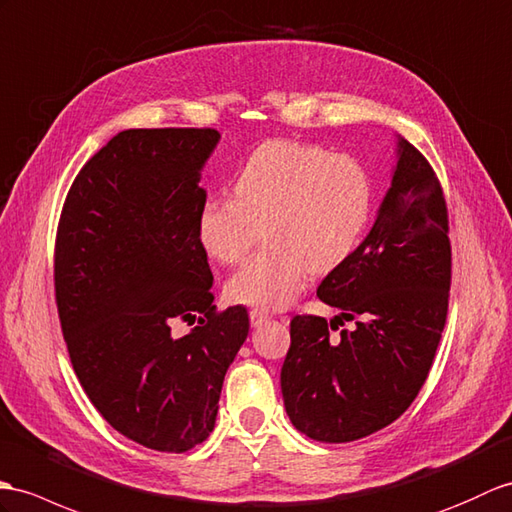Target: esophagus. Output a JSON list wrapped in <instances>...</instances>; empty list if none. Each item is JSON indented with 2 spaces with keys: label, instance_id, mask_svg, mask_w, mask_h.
<instances>
[{
  "label": "esophagus",
  "instance_id": "1",
  "mask_svg": "<svg viewBox=\"0 0 512 512\" xmlns=\"http://www.w3.org/2000/svg\"><path fill=\"white\" fill-rule=\"evenodd\" d=\"M248 318H251V325L253 327H261L264 323H268L270 314L264 312V310H251V312H248Z\"/></svg>",
  "mask_w": 512,
  "mask_h": 512
}]
</instances>
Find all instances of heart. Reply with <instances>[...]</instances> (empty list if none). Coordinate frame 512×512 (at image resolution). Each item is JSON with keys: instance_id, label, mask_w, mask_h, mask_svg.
<instances>
[{"instance_id": "obj_1", "label": "heart", "mask_w": 512, "mask_h": 512, "mask_svg": "<svg viewBox=\"0 0 512 512\" xmlns=\"http://www.w3.org/2000/svg\"><path fill=\"white\" fill-rule=\"evenodd\" d=\"M373 211V187L347 154L268 141L237 172L233 198H209L198 240L220 264H237L266 231L268 246L227 283L235 303L281 310L307 279L336 270L360 246Z\"/></svg>"}]
</instances>
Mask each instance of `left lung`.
<instances>
[{"mask_svg": "<svg viewBox=\"0 0 512 512\" xmlns=\"http://www.w3.org/2000/svg\"><path fill=\"white\" fill-rule=\"evenodd\" d=\"M451 246L447 207L423 154L397 135L390 187L366 240L318 285L340 310L294 316L281 368L285 412L299 432L349 443L408 410L430 373L447 318ZM353 330L328 336L338 319Z\"/></svg>", "mask_w": 512, "mask_h": 512, "instance_id": "obj_1", "label": "left lung"}]
</instances>
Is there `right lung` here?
<instances>
[{
  "mask_svg": "<svg viewBox=\"0 0 512 512\" xmlns=\"http://www.w3.org/2000/svg\"><path fill=\"white\" fill-rule=\"evenodd\" d=\"M220 133L128 128L71 185L56 237V305L80 386L130 441L181 454L205 441L246 307L218 314L198 183ZM200 313L199 317L197 314ZM199 317L187 337L174 317Z\"/></svg>",
  "mask_w": 512,
  "mask_h": 512,
  "instance_id": "right-lung-1",
  "label": "right lung"
}]
</instances>
